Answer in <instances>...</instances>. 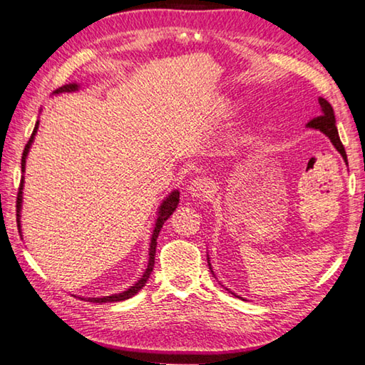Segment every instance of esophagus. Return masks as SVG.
I'll return each instance as SVG.
<instances>
[{"instance_id":"34e87169","label":"esophagus","mask_w":365,"mask_h":365,"mask_svg":"<svg viewBox=\"0 0 365 365\" xmlns=\"http://www.w3.org/2000/svg\"><path fill=\"white\" fill-rule=\"evenodd\" d=\"M188 191L190 195L193 197H200V200H206V197H209L212 195L214 191V185L212 182L209 180V178H196V180H193L190 183L188 187Z\"/></svg>"}]
</instances>
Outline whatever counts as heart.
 I'll return each instance as SVG.
<instances>
[{"mask_svg": "<svg viewBox=\"0 0 365 365\" xmlns=\"http://www.w3.org/2000/svg\"><path fill=\"white\" fill-rule=\"evenodd\" d=\"M159 160H160V156H159V154H154V156L151 158V165H156V164L159 163Z\"/></svg>", "mask_w": 365, "mask_h": 365, "instance_id": "heart-1", "label": "heart"}]
</instances>
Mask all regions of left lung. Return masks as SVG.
<instances>
[{"instance_id": "obj_1", "label": "left lung", "mask_w": 365, "mask_h": 365, "mask_svg": "<svg viewBox=\"0 0 365 365\" xmlns=\"http://www.w3.org/2000/svg\"><path fill=\"white\" fill-rule=\"evenodd\" d=\"M319 104H320V115L314 117L311 122H307V128H314V130L322 132L325 137H329L330 141H331V145L336 148V151L341 154V158L344 159V163L348 164V158H346L344 146H343L341 140H339V135H338L335 113H333L331 104L327 101L325 98H319ZM207 265H209V269H211V272H212L211 262H209V255H207ZM212 275H214V272H212ZM232 294H235V293H232ZM235 296H237V294H235Z\"/></svg>"}]
</instances>
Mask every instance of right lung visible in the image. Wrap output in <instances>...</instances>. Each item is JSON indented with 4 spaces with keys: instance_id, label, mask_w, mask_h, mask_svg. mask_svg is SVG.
<instances>
[{
    "instance_id": "right-lung-1",
    "label": "right lung",
    "mask_w": 365,
    "mask_h": 365,
    "mask_svg": "<svg viewBox=\"0 0 365 365\" xmlns=\"http://www.w3.org/2000/svg\"><path fill=\"white\" fill-rule=\"evenodd\" d=\"M80 90V83L77 82H72V83H67L64 86H61V88H58L56 91H54V95H59V93H71V91H78ZM38 125L40 122L36 120L35 123V128H34V133L32 137H30L29 143L26 145V150H24V154H22V174L26 172V163H27V156H29V151L30 148H32V143L35 140V135L36 132H38ZM22 191H24V175H22V180H21V187H19V193H17V227H19V233L21 232V211H22ZM178 201H180V193H178V190H174L170 191L169 196H165V200H163V202H160V206L158 209V217H156V222H154V230H153V235H151V242H150V251H148V256H150V259H148V267L145 270V274L141 275V279L135 283V285H132L130 288H127L125 292H120V293H115V294H110V296H101V298H82V299H88L90 302H100V304H103V302H115V301H125V299H130L132 296L137 294L141 288H143L146 285L148 279H150L151 272H153V267H154V255H156V245H158V235L160 232V228H163L164 222L168 220L172 212L175 211L177 206H178Z\"/></svg>"
}]
</instances>
